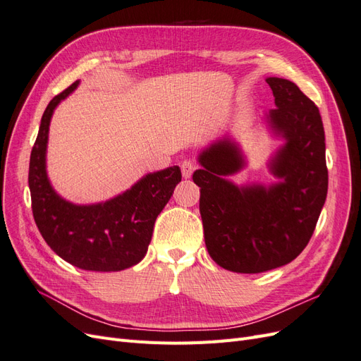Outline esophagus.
<instances>
[{
  "label": "esophagus",
  "mask_w": 361,
  "mask_h": 361,
  "mask_svg": "<svg viewBox=\"0 0 361 361\" xmlns=\"http://www.w3.org/2000/svg\"><path fill=\"white\" fill-rule=\"evenodd\" d=\"M180 170H182V176L185 179H190L191 174L195 170V164L191 159H185L180 162Z\"/></svg>",
  "instance_id": "esophagus-1"
}]
</instances>
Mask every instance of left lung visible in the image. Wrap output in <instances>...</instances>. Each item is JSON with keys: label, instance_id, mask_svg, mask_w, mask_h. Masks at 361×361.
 <instances>
[{"label": "left lung", "instance_id": "left-lung-1", "mask_svg": "<svg viewBox=\"0 0 361 361\" xmlns=\"http://www.w3.org/2000/svg\"><path fill=\"white\" fill-rule=\"evenodd\" d=\"M276 106L267 116L285 138L269 162L280 182L236 187L226 176L244 167L231 138L203 150L192 180L200 187V215L207 253L224 269L257 274L292 262L309 244L329 190L324 125L297 84L267 78Z\"/></svg>", "mask_w": 361, "mask_h": 361}]
</instances>
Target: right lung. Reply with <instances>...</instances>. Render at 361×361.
<instances>
[{"mask_svg": "<svg viewBox=\"0 0 361 361\" xmlns=\"http://www.w3.org/2000/svg\"><path fill=\"white\" fill-rule=\"evenodd\" d=\"M78 82L54 97L42 116L28 170L32 216L47 244L71 265L87 271H122L146 256L157 216L182 174L178 166L149 173L105 203L73 204L61 199L47 174L49 122L56 106Z\"/></svg>", "mask_w": 361, "mask_h": 361, "instance_id": "add662e5", "label": "right lung"}]
</instances>
